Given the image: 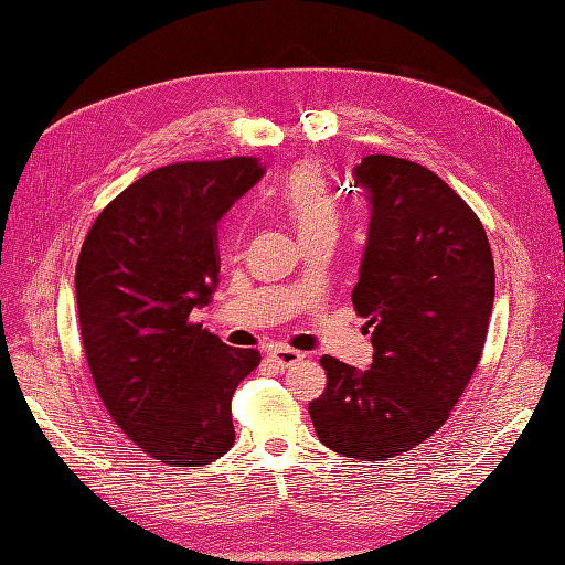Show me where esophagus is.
Wrapping results in <instances>:
<instances>
[{"label": "esophagus", "mask_w": 565, "mask_h": 565, "mask_svg": "<svg viewBox=\"0 0 565 565\" xmlns=\"http://www.w3.org/2000/svg\"><path fill=\"white\" fill-rule=\"evenodd\" d=\"M268 358H270V361L276 363L278 367H289V365H295V363L303 361V353H301V351H295V349H289V347H276V349L268 351Z\"/></svg>", "instance_id": "1"}]
</instances>
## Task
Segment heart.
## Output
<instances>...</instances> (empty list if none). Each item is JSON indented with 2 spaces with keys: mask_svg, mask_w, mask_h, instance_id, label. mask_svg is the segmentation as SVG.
Masks as SVG:
<instances>
[{
  "mask_svg": "<svg viewBox=\"0 0 565 565\" xmlns=\"http://www.w3.org/2000/svg\"><path fill=\"white\" fill-rule=\"evenodd\" d=\"M273 207L295 226L299 241L334 235L339 231V204L313 164L295 167L270 195Z\"/></svg>",
  "mask_w": 565,
  "mask_h": 565,
  "instance_id": "1",
  "label": "heart"
}]
</instances>
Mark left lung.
Segmentation results:
<instances>
[{"label": "left lung", "instance_id": "1", "mask_svg": "<svg viewBox=\"0 0 565 565\" xmlns=\"http://www.w3.org/2000/svg\"><path fill=\"white\" fill-rule=\"evenodd\" d=\"M353 179L372 214L351 299L374 355L370 370L322 355L328 386L309 413L322 446L380 461L448 422L481 361L494 264L483 224L431 169L367 156Z\"/></svg>", "mask_w": 565, "mask_h": 565}]
</instances>
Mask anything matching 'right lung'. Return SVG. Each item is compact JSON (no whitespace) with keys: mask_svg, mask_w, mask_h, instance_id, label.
Returning <instances> with one entry per match:
<instances>
[{"mask_svg":"<svg viewBox=\"0 0 565 565\" xmlns=\"http://www.w3.org/2000/svg\"><path fill=\"white\" fill-rule=\"evenodd\" d=\"M262 177L256 158L160 167L84 237L75 292L96 391L164 465L202 467L235 443L231 398L262 355L224 344L191 313L218 285L216 221Z\"/></svg>","mask_w":565,"mask_h":565,"instance_id":"right-lung-1","label":"right lung"}]
</instances>
